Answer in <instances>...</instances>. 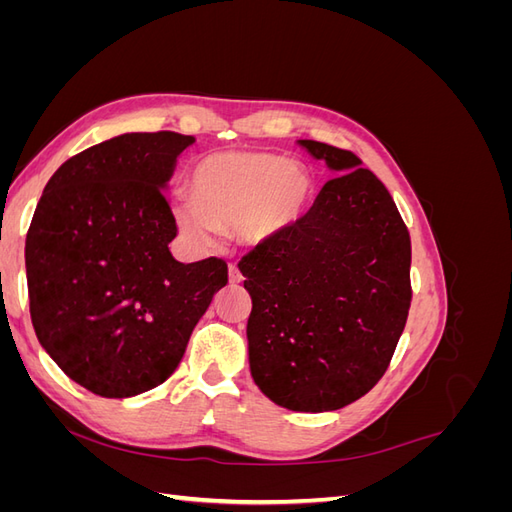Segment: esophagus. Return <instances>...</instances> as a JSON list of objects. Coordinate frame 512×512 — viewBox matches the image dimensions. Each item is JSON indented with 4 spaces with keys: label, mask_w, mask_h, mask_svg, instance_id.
<instances>
[{
    "label": "esophagus",
    "mask_w": 512,
    "mask_h": 512,
    "mask_svg": "<svg viewBox=\"0 0 512 512\" xmlns=\"http://www.w3.org/2000/svg\"><path fill=\"white\" fill-rule=\"evenodd\" d=\"M228 280H230V284H235V286L243 282V275H241V271H239L235 262H230V265H228Z\"/></svg>",
    "instance_id": "esophagus-1"
}]
</instances>
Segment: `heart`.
<instances>
[{
	"label": "heart",
	"mask_w": 512,
	"mask_h": 512,
	"mask_svg": "<svg viewBox=\"0 0 512 512\" xmlns=\"http://www.w3.org/2000/svg\"><path fill=\"white\" fill-rule=\"evenodd\" d=\"M192 198L173 207L185 235L211 243L218 228H239L245 241L265 243L297 224L312 200L303 168L260 151H226L200 160L190 177Z\"/></svg>",
	"instance_id": "obj_1"
}]
</instances>
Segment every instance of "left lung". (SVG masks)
<instances>
[{"instance_id":"left-lung-1","label":"left lung","mask_w":512,"mask_h":512,"mask_svg":"<svg viewBox=\"0 0 512 512\" xmlns=\"http://www.w3.org/2000/svg\"><path fill=\"white\" fill-rule=\"evenodd\" d=\"M299 143L333 179L297 226L241 258L247 350L273 404L331 412L389 369L412 301V247L389 190L352 151Z\"/></svg>"}]
</instances>
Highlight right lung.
I'll return each mask as SVG.
<instances>
[{
  "mask_svg": "<svg viewBox=\"0 0 512 512\" xmlns=\"http://www.w3.org/2000/svg\"><path fill=\"white\" fill-rule=\"evenodd\" d=\"M194 136L121 134L76 153L46 183L27 230L25 269L38 342L100 397L156 389L228 284L222 258L183 265L164 188Z\"/></svg>",
  "mask_w": 512,
  "mask_h": 512,
  "instance_id": "1",
  "label": "right lung"
}]
</instances>
